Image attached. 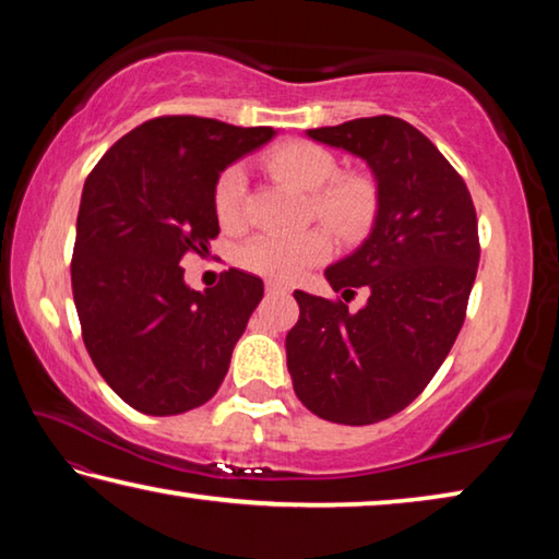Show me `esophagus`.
Wrapping results in <instances>:
<instances>
[{
    "instance_id": "34e87169",
    "label": "esophagus",
    "mask_w": 559,
    "mask_h": 559,
    "mask_svg": "<svg viewBox=\"0 0 559 559\" xmlns=\"http://www.w3.org/2000/svg\"><path fill=\"white\" fill-rule=\"evenodd\" d=\"M290 288L281 281H266V293H288Z\"/></svg>"
}]
</instances>
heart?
Listing matches in <instances>:
<instances>
[{"mask_svg": "<svg viewBox=\"0 0 559 559\" xmlns=\"http://www.w3.org/2000/svg\"><path fill=\"white\" fill-rule=\"evenodd\" d=\"M266 167L283 182L310 192V210L340 239L355 241L370 231L380 210V192H377L374 179L362 173L337 175V159L325 147L293 140L271 150ZM243 194V169L239 165L226 167L214 185V212L226 229L241 226ZM330 249L333 246L323 229L261 234L243 246L241 263L273 281H296L313 263L328 259Z\"/></svg>", "mask_w": 559, "mask_h": 559, "instance_id": "b5f03b06", "label": "heart"}]
</instances>
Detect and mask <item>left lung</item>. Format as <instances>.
<instances>
[{
    "label": "left lung",
    "instance_id": "1",
    "mask_svg": "<svg viewBox=\"0 0 559 559\" xmlns=\"http://www.w3.org/2000/svg\"><path fill=\"white\" fill-rule=\"evenodd\" d=\"M306 135L365 159L380 210L362 246L325 269L335 293L370 290L357 313L343 300L293 293L300 316L286 335L288 372L320 419L365 427L409 406L453 347L480 259L476 210L449 159L402 118Z\"/></svg>",
    "mask_w": 559,
    "mask_h": 559
}]
</instances>
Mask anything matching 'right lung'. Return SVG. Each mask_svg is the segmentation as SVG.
I'll return each instance as SVG.
<instances>
[{
    "instance_id": "obj_1",
    "label": "right lung",
    "mask_w": 559,
    "mask_h": 559,
    "mask_svg": "<svg viewBox=\"0 0 559 559\" xmlns=\"http://www.w3.org/2000/svg\"><path fill=\"white\" fill-rule=\"evenodd\" d=\"M273 135L214 118H153L122 135L83 185L73 300L93 365L132 409L182 414L224 382L263 281L229 269L214 288L194 290L179 261L202 257L219 234L216 179Z\"/></svg>"
}]
</instances>
